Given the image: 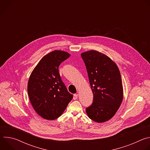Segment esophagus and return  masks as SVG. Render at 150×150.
Segmentation results:
<instances>
[{
  "label": "esophagus",
  "mask_w": 150,
  "mask_h": 150,
  "mask_svg": "<svg viewBox=\"0 0 150 150\" xmlns=\"http://www.w3.org/2000/svg\"><path fill=\"white\" fill-rule=\"evenodd\" d=\"M78 94H75L74 95V97H73V99L74 100H76L78 98Z\"/></svg>",
  "instance_id": "34e87169"
}]
</instances>
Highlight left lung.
Returning a JSON list of instances; mask_svg holds the SVG:
<instances>
[{
  "label": "left lung",
  "mask_w": 150,
  "mask_h": 150,
  "mask_svg": "<svg viewBox=\"0 0 150 150\" xmlns=\"http://www.w3.org/2000/svg\"><path fill=\"white\" fill-rule=\"evenodd\" d=\"M93 93V102L86 109L90 119L103 123L113 117L122 102V78L116 64L109 57L91 50L81 53Z\"/></svg>",
  "instance_id": "obj_1"
}]
</instances>
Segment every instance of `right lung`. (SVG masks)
I'll return each instance as SVG.
<instances>
[{"mask_svg":"<svg viewBox=\"0 0 150 150\" xmlns=\"http://www.w3.org/2000/svg\"><path fill=\"white\" fill-rule=\"evenodd\" d=\"M71 56L54 50L42 57L31 72L28 82V94L36 113L47 120L60 116L73 98L62 82L60 64Z\"/></svg>","mask_w":150,"mask_h":150,"instance_id":"right-lung-1","label":"right lung"}]
</instances>
